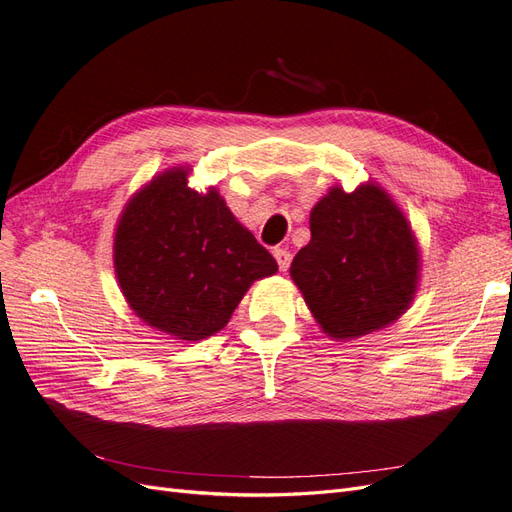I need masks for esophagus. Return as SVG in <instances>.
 <instances>
[{
	"mask_svg": "<svg viewBox=\"0 0 512 512\" xmlns=\"http://www.w3.org/2000/svg\"><path fill=\"white\" fill-rule=\"evenodd\" d=\"M273 256H275V260H277V265H280V269H282V271H288L292 254L286 250V247H275Z\"/></svg>",
	"mask_w": 512,
	"mask_h": 512,
	"instance_id": "esophagus-1",
	"label": "esophagus"
}]
</instances>
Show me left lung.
<instances>
[{"instance_id":"1","label":"left lung","mask_w":512,"mask_h":512,"mask_svg":"<svg viewBox=\"0 0 512 512\" xmlns=\"http://www.w3.org/2000/svg\"><path fill=\"white\" fill-rule=\"evenodd\" d=\"M312 239L290 277L320 329L354 339L384 329L410 307L418 284V245L406 215L376 183L339 185L309 215Z\"/></svg>"}]
</instances>
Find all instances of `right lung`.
<instances>
[{
	"label": "right lung",
	"instance_id": "right-lung-1",
	"mask_svg": "<svg viewBox=\"0 0 512 512\" xmlns=\"http://www.w3.org/2000/svg\"><path fill=\"white\" fill-rule=\"evenodd\" d=\"M188 168H170L123 209L113 245L123 297L149 327L185 342L222 331L243 294L277 271L213 188H188Z\"/></svg>",
	"mask_w": 512,
	"mask_h": 512
}]
</instances>
